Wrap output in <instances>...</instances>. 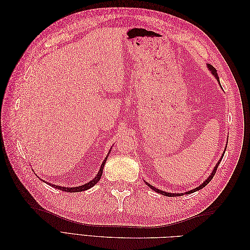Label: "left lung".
<instances>
[{
	"mask_svg": "<svg viewBox=\"0 0 250 250\" xmlns=\"http://www.w3.org/2000/svg\"><path fill=\"white\" fill-rule=\"evenodd\" d=\"M208 70L210 71V73L211 74H213L214 75V76L216 77V79H217V81L219 82V83H220V80H219V77H218V74H217V71H216V69H215V67L213 66V65H210V64H208ZM222 155H224V152H223V154ZM222 158H223V156H221V158H220V160H219V162L217 163V165H216V167L214 168V170H213V172H211L210 173V175L206 179V180H204L203 181V184L202 185H200L198 188H194V190H191V191H188V192H186L185 194H191V193H194V192H196V191H199V190H201V188H204V187H206L208 183H209V181L211 180V178H213L214 177V175H215V173H216V170H217V168H218V166H219V164H220V162H221V160H222ZM146 185L149 187V188H152V190L153 191H155V192H157V193H160V194H162V195H164V196H168V197H176V196H181V195H184L183 193H181V194H179V193H167V192H164V191H161L160 190V188H156L155 187H153V186H151L150 184H148V183H146Z\"/></svg>",
	"mask_w": 250,
	"mask_h": 250,
	"instance_id": "1",
	"label": "left lung"
}]
</instances>
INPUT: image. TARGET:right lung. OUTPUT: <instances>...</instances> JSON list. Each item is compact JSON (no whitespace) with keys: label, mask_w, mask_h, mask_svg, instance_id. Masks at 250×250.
<instances>
[{"label":"right lung","mask_w":250,"mask_h":250,"mask_svg":"<svg viewBox=\"0 0 250 250\" xmlns=\"http://www.w3.org/2000/svg\"><path fill=\"white\" fill-rule=\"evenodd\" d=\"M106 160H107V156L105 157V160L103 161L101 167H100V170L99 172H98V174L96 175V177L93 179V180H89L87 184H84L82 186H79V187H74V188H67V187H60V186H55V185H51L49 184L50 186L54 187L55 188H58V190H62V191H64V192H67V193H74V192H82V191H85V190H88V188H90L92 187H94L98 181L100 180L101 176H102V173H103V168H104V165L105 163H106ZM48 184V183H47Z\"/></svg>","instance_id":"right-lung-1"}]
</instances>
